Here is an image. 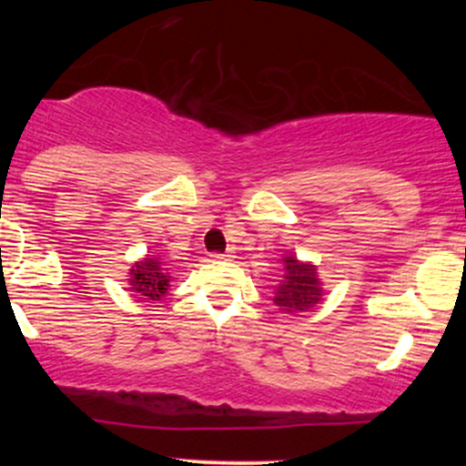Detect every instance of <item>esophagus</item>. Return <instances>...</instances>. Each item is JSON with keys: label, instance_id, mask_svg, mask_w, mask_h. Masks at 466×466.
Here are the masks:
<instances>
[{"label": "esophagus", "instance_id": "obj_1", "mask_svg": "<svg viewBox=\"0 0 466 466\" xmlns=\"http://www.w3.org/2000/svg\"><path fill=\"white\" fill-rule=\"evenodd\" d=\"M210 258L215 260H232L234 258V251H223V254H218V251H215V254H210Z\"/></svg>", "mask_w": 466, "mask_h": 466}]
</instances>
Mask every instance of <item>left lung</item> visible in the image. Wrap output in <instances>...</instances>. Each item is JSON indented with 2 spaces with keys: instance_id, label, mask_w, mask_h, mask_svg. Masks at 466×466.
Wrapping results in <instances>:
<instances>
[{
  "instance_id": "left-lung-1",
  "label": "left lung",
  "mask_w": 466,
  "mask_h": 466,
  "mask_svg": "<svg viewBox=\"0 0 466 466\" xmlns=\"http://www.w3.org/2000/svg\"><path fill=\"white\" fill-rule=\"evenodd\" d=\"M322 300L318 269L309 263H300L296 256H285V271L278 282L274 302L285 313H302Z\"/></svg>"
}]
</instances>
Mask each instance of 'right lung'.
<instances>
[{
  "label": "right lung",
  "mask_w": 466,
  "mask_h": 466,
  "mask_svg": "<svg viewBox=\"0 0 466 466\" xmlns=\"http://www.w3.org/2000/svg\"><path fill=\"white\" fill-rule=\"evenodd\" d=\"M170 282V271L159 258H144L131 269L129 285L131 291L140 293L144 300H157V298L166 296Z\"/></svg>",
  "instance_id": "right-lung-1"
}]
</instances>
